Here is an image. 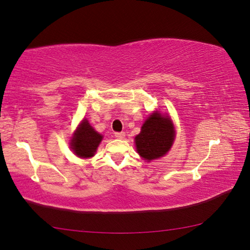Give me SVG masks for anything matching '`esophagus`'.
<instances>
[{
  "instance_id": "34e87169",
  "label": "esophagus",
  "mask_w": 250,
  "mask_h": 250,
  "mask_svg": "<svg viewBox=\"0 0 250 250\" xmlns=\"http://www.w3.org/2000/svg\"><path fill=\"white\" fill-rule=\"evenodd\" d=\"M115 137L117 139H124L125 137V132H116L115 133Z\"/></svg>"
}]
</instances>
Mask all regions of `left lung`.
I'll use <instances>...</instances> for the list:
<instances>
[{"mask_svg": "<svg viewBox=\"0 0 250 250\" xmlns=\"http://www.w3.org/2000/svg\"><path fill=\"white\" fill-rule=\"evenodd\" d=\"M174 134V126L168 118L159 112L152 113L135 137L138 153L147 161L161 158L170 150Z\"/></svg>", "mask_w": 250, "mask_h": 250, "instance_id": "left-lung-1", "label": "left lung"}]
</instances>
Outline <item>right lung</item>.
I'll list each match as a JSON object with an SVG mask.
<instances>
[{
    "label": "right lung",
    "mask_w": 250,
    "mask_h": 250,
    "mask_svg": "<svg viewBox=\"0 0 250 250\" xmlns=\"http://www.w3.org/2000/svg\"><path fill=\"white\" fill-rule=\"evenodd\" d=\"M103 135L92 129L87 120H83L76 131L73 140H71V149L80 158H90L95 154Z\"/></svg>",
    "instance_id": "right-lung-1"
}]
</instances>
